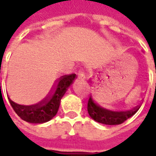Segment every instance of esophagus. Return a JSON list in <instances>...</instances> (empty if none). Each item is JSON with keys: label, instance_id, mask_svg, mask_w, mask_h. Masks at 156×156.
<instances>
[{"label": "esophagus", "instance_id": "1", "mask_svg": "<svg viewBox=\"0 0 156 156\" xmlns=\"http://www.w3.org/2000/svg\"><path fill=\"white\" fill-rule=\"evenodd\" d=\"M78 78H80V79H83L85 78V73L83 72L82 71H79L78 73Z\"/></svg>", "mask_w": 156, "mask_h": 156}]
</instances>
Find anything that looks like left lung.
Here are the masks:
<instances>
[{
	"mask_svg": "<svg viewBox=\"0 0 156 156\" xmlns=\"http://www.w3.org/2000/svg\"><path fill=\"white\" fill-rule=\"evenodd\" d=\"M139 108L140 107L138 106L129 110H115L113 108H105L98 105L92 95H90L88 103L89 116L96 122L107 125H116L124 123L128 119L132 117L139 110Z\"/></svg>",
	"mask_w": 156,
	"mask_h": 156,
	"instance_id": "8db88e82",
	"label": "left lung"
}]
</instances>
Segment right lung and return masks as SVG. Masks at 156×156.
I'll use <instances>...</instances> for the list:
<instances>
[{"label":"right lung","mask_w":156,"mask_h":156,"mask_svg":"<svg viewBox=\"0 0 156 156\" xmlns=\"http://www.w3.org/2000/svg\"><path fill=\"white\" fill-rule=\"evenodd\" d=\"M76 74L64 75L59 78L50 93L35 104H20L8 98L16 115L24 121L32 124H43L51 120L58 113L60 102L68 87L73 83Z\"/></svg>","instance_id":"right-lung-1"}]
</instances>
